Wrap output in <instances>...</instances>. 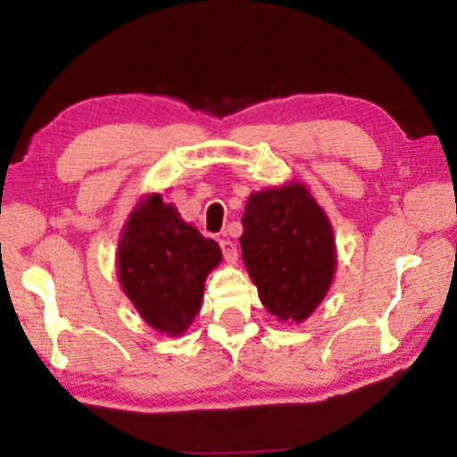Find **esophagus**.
<instances>
[{
    "label": "esophagus",
    "instance_id": "esophagus-1",
    "mask_svg": "<svg viewBox=\"0 0 457 457\" xmlns=\"http://www.w3.org/2000/svg\"><path fill=\"white\" fill-rule=\"evenodd\" d=\"M220 247H221V253H223V258H226V262H229V264H236V262H237L236 244L229 242V239H221Z\"/></svg>",
    "mask_w": 457,
    "mask_h": 457
}]
</instances>
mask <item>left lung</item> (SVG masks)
Returning a JSON list of instances; mask_svg holds the SVG:
<instances>
[{
	"instance_id": "8db88e82",
	"label": "left lung",
	"mask_w": 457,
	"mask_h": 457,
	"mask_svg": "<svg viewBox=\"0 0 457 457\" xmlns=\"http://www.w3.org/2000/svg\"><path fill=\"white\" fill-rule=\"evenodd\" d=\"M242 258L262 304L303 322L322 303L337 268L332 226L303 183L252 193L242 218Z\"/></svg>"
}]
</instances>
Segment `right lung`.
<instances>
[{
  "label": "right lung",
  "mask_w": 457,
  "mask_h": 457,
  "mask_svg": "<svg viewBox=\"0 0 457 457\" xmlns=\"http://www.w3.org/2000/svg\"><path fill=\"white\" fill-rule=\"evenodd\" d=\"M221 262L218 242L181 220L159 193L143 197L119 242V280L143 320L181 337L195 319L207 274Z\"/></svg>",
  "instance_id": "obj_1"
}]
</instances>
